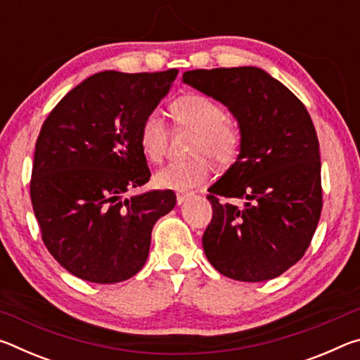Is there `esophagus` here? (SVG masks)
<instances>
[{
	"mask_svg": "<svg viewBox=\"0 0 360 360\" xmlns=\"http://www.w3.org/2000/svg\"><path fill=\"white\" fill-rule=\"evenodd\" d=\"M192 197L191 192H176V202H178V205H182L184 202H187L188 198Z\"/></svg>",
	"mask_w": 360,
	"mask_h": 360,
	"instance_id": "1",
	"label": "esophagus"
}]
</instances>
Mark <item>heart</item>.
Instances as JSON below:
<instances>
[{"label":"heart","instance_id":"heart-1","mask_svg":"<svg viewBox=\"0 0 360 360\" xmlns=\"http://www.w3.org/2000/svg\"><path fill=\"white\" fill-rule=\"evenodd\" d=\"M172 114L181 127L195 131L192 154L187 162H172L162 167L154 176L155 184L169 191H188L210 178V158L219 165H229L240 150L238 129L227 120L225 109L205 95H186L172 105ZM168 130L158 112H150L139 129V148L149 162H160L165 155Z\"/></svg>","mask_w":360,"mask_h":360}]
</instances>
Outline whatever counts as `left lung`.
Listing matches in <instances>:
<instances>
[{
    "label": "left lung",
    "instance_id": "left-lung-1",
    "mask_svg": "<svg viewBox=\"0 0 360 360\" xmlns=\"http://www.w3.org/2000/svg\"><path fill=\"white\" fill-rule=\"evenodd\" d=\"M182 82L222 103L241 136L235 163L208 188L206 259L236 281L283 275L303 257L322 210L319 143L307 108L255 66L186 71Z\"/></svg>",
    "mask_w": 360,
    "mask_h": 360
}]
</instances>
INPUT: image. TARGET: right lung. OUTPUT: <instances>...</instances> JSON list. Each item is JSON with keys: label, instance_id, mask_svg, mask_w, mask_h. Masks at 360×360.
Returning <instances> with one entry per match:
<instances>
[{"label": "right lung", "instance_id": "obj_1", "mask_svg": "<svg viewBox=\"0 0 360 360\" xmlns=\"http://www.w3.org/2000/svg\"><path fill=\"white\" fill-rule=\"evenodd\" d=\"M176 76L178 70L96 72L42 125L30 184L33 211L49 252L84 281L135 276L148 260L152 227L176 206L172 191L124 197L150 178L139 129Z\"/></svg>", "mask_w": 360, "mask_h": 360}]
</instances>
